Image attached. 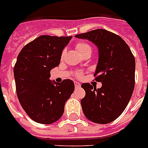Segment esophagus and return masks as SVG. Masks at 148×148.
Instances as JSON below:
<instances>
[{
    "label": "esophagus",
    "mask_w": 148,
    "mask_h": 148,
    "mask_svg": "<svg viewBox=\"0 0 148 148\" xmlns=\"http://www.w3.org/2000/svg\"><path fill=\"white\" fill-rule=\"evenodd\" d=\"M74 84H75V88H78V87H79V86H80V83H78V82H75V83H74Z\"/></svg>",
    "instance_id": "34e87169"
}]
</instances>
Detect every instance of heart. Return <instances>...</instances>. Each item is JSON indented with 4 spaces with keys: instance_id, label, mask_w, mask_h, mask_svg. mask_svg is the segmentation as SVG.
Segmentation results:
<instances>
[{
    "instance_id": "obj_1",
    "label": "heart",
    "mask_w": 148,
    "mask_h": 148,
    "mask_svg": "<svg viewBox=\"0 0 148 148\" xmlns=\"http://www.w3.org/2000/svg\"><path fill=\"white\" fill-rule=\"evenodd\" d=\"M75 49L76 51L79 53L80 54L83 55L85 54L86 53H91V47L87 43H85V42H78L77 44H75ZM65 54V51L64 50L62 53V58L64 57V55ZM82 73L79 72V73H75V76L76 77H81L82 76Z\"/></svg>"
}]
</instances>
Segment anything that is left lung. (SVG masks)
<instances>
[{"label":"left lung","instance_id":"8db88e82","mask_svg":"<svg viewBox=\"0 0 148 148\" xmlns=\"http://www.w3.org/2000/svg\"><path fill=\"white\" fill-rule=\"evenodd\" d=\"M95 44L99 60L94 79L102 83L97 89L83 83L86 95L81 100L82 109L87 119L98 124L115 120L125 110L135 86V58L123 38L102 29L75 35Z\"/></svg>","mask_w":148,"mask_h":148}]
</instances>
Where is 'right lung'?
Here are the masks:
<instances>
[{
	"instance_id": "obj_1",
	"label": "right lung",
	"mask_w": 148,
	"mask_h": 148,
	"mask_svg": "<svg viewBox=\"0 0 148 148\" xmlns=\"http://www.w3.org/2000/svg\"><path fill=\"white\" fill-rule=\"evenodd\" d=\"M72 36L42 35L29 42L18 55L14 67L17 96L31 119L51 124L62 117L75 86L70 79L51 83V70L59 65L62 50Z\"/></svg>"
}]
</instances>
